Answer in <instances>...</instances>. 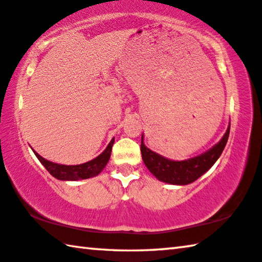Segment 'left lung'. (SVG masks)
I'll return each mask as SVG.
<instances>
[{
  "mask_svg": "<svg viewBox=\"0 0 262 262\" xmlns=\"http://www.w3.org/2000/svg\"><path fill=\"white\" fill-rule=\"evenodd\" d=\"M229 134L230 126L219 143L215 144L208 151L193 158L186 159V161H171V159H167L151 151L144 145L143 135H142V159H143L145 166L149 168V171L158 180L172 185H188L200 178L203 173H206L214 165L223 151L225 144H227Z\"/></svg>",
  "mask_w": 262,
  "mask_h": 262,
  "instance_id": "8db88e82",
  "label": "left lung"
}]
</instances>
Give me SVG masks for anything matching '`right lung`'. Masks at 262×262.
Returning <instances> with one entry per match:
<instances>
[{
    "instance_id": "right-lung-1",
    "label": "right lung",
    "mask_w": 262,
    "mask_h": 262,
    "mask_svg": "<svg viewBox=\"0 0 262 262\" xmlns=\"http://www.w3.org/2000/svg\"><path fill=\"white\" fill-rule=\"evenodd\" d=\"M114 143V139L110 142L103 152H101L98 157H96L92 161L79 164V165H62V164L52 163L47 159L42 158L40 155H38L34 151L35 156L38 157L39 161L45 166L46 170L50 173L55 177L59 180H79V179H89L92 177L98 176L103 168L106 166L108 159L111 157V151H112V147Z\"/></svg>"
}]
</instances>
